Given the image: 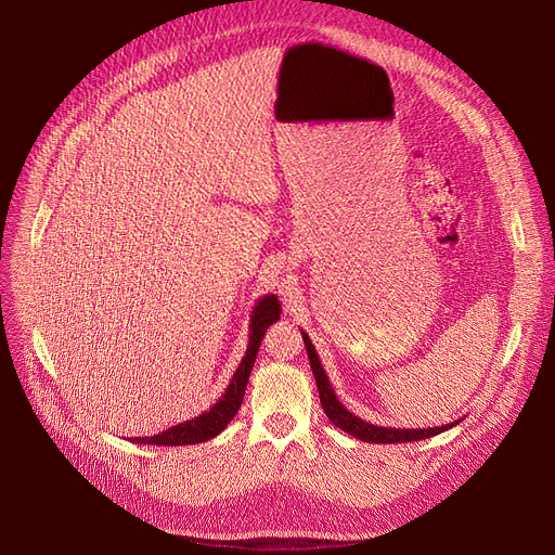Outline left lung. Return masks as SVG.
Returning a JSON list of instances; mask_svg holds the SVG:
<instances>
[{
    "label": "left lung",
    "mask_w": 555,
    "mask_h": 555,
    "mask_svg": "<svg viewBox=\"0 0 555 555\" xmlns=\"http://www.w3.org/2000/svg\"><path fill=\"white\" fill-rule=\"evenodd\" d=\"M301 337H304V344H306V350H308V359H310V365H312V375L317 379V388H319V399H321V405H323V413L327 415V420L335 424L337 428H341L344 433L361 439V441H367V444H403V441H420V439H426V437H433V435H439L444 433L453 426H457L462 420L453 422V424H447V426H435V428H386V426H375V424H367L363 422L361 417L352 415L346 405L339 401V397L335 395V390H332L330 386V379L323 371V365L319 361V354L310 341V337L306 335V332L301 330Z\"/></svg>",
    "instance_id": "8db88e82"
}]
</instances>
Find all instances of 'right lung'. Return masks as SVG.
I'll list each match as a JSON object with an SVG mask.
<instances>
[{"label":"right lung","instance_id":"add662e5","mask_svg":"<svg viewBox=\"0 0 555 555\" xmlns=\"http://www.w3.org/2000/svg\"><path fill=\"white\" fill-rule=\"evenodd\" d=\"M279 317H281V304L276 299V294H266L263 299H258L249 317V341H247L245 357L241 359L223 397H220L209 411L188 422H180L158 435L129 437V441H133V444H152V447H188V444H201V441H207L216 437L220 430H225V426L234 420V415L238 413L243 403L247 379L256 361V352L261 348L266 330L272 323H276Z\"/></svg>","mask_w":555,"mask_h":555}]
</instances>
